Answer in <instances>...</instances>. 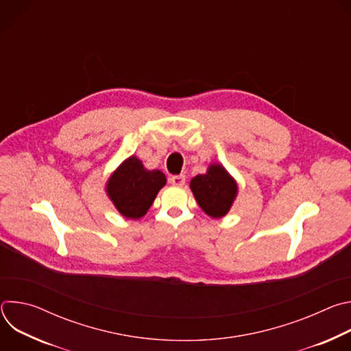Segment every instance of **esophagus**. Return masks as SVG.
Instances as JSON below:
<instances>
[{
	"label": "esophagus",
	"instance_id": "1",
	"mask_svg": "<svg viewBox=\"0 0 351 351\" xmlns=\"http://www.w3.org/2000/svg\"><path fill=\"white\" fill-rule=\"evenodd\" d=\"M169 182L173 184V186H178V187H182L186 182V176L184 175H175V176H171Z\"/></svg>",
	"mask_w": 351,
	"mask_h": 351
}]
</instances>
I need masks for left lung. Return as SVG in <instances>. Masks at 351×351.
Listing matches in <instances>:
<instances>
[{
    "label": "left lung",
    "mask_w": 351,
    "mask_h": 351,
    "mask_svg": "<svg viewBox=\"0 0 351 351\" xmlns=\"http://www.w3.org/2000/svg\"><path fill=\"white\" fill-rule=\"evenodd\" d=\"M190 190L198 207L214 219L223 218L239 194L236 179L219 162H211L207 172L190 180Z\"/></svg>",
    "instance_id": "8db88e82"
}]
</instances>
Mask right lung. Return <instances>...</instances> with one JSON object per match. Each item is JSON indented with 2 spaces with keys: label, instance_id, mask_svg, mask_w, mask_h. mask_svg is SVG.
Segmentation results:
<instances>
[{
  "label": "right lung",
  "instance_id": "add662e5",
  "mask_svg": "<svg viewBox=\"0 0 351 351\" xmlns=\"http://www.w3.org/2000/svg\"><path fill=\"white\" fill-rule=\"evenodd\" d=\"M165 184L167 178L161 171H149L140 158L130 156L110 175L106 193L122 217L140 219L153 206L158 191Z\"/></svg>",
  "mask_w": 351,
  "mask_h": 351
}]
</instances>
